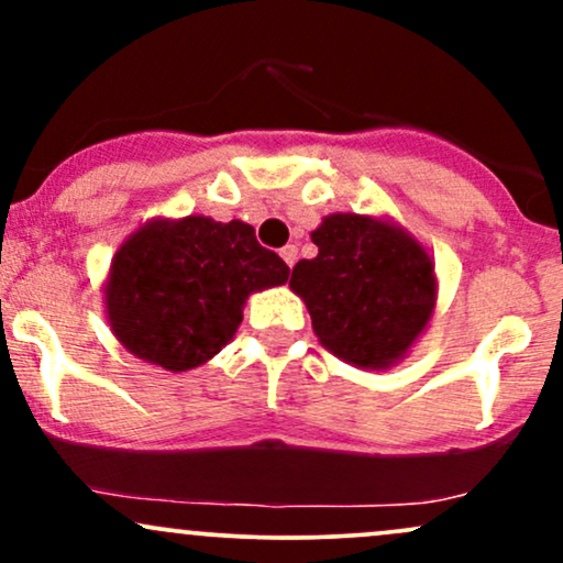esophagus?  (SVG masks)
<instances>
[{
  "label": "esophagus",
  "mask_w": 563,
  "mask_h": 563,
  "mask_svg": "<svg viewBox=\"0 0 563 563\" xmlns=\"http://www.w3.org/2000/svg\"><path fill=\"white\" fill-rule=\"evenodd\" d=\"M280 256H283V262L288 264V267H294L296 256H299V249H296V245H286V249H280Z\"/></svg>",
  "instance_id": "esophagus-1"
}]
</instances>
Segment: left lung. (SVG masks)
<instances>
[{
	"instance_id": "obj_1",
	"label": "left lung",
	"mask_w": 563,
	"mask_h": 563,
	"mask_svg": "<svg viewBox=\"0 0 563 563\" xmlns=\"http://www.w3.org/2000/svg\"><path fill=\"white\" fill-rule=\"evenodd\" d=\"M290 290L328 352L363 371L405 360L437 309V269L421 241L389 217L335 211L312 232Z\"/></svg>"
}]
</instances>
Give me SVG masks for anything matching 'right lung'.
Returning a JSON list of instances; mask_svg holds the SVG:
<instances>
[{
    "label": "right lung",
    "mask_w": 563,
    "mask_h": 563,
    "mask_svg": "<svg viewBox=\"0 0 563 563\" xmlns=\"http://www.w3.org/2000/svg\"><path fill=\"white\" fill-rule=\"evenodd\" d=\"M288 273L241 219L156 217L113 254L102 286L108 325L134 357L192 371L230 344L245 299L283 286Z\"/></svg>",
    "instance_id": "obj_1"
}]
</instances>
